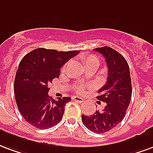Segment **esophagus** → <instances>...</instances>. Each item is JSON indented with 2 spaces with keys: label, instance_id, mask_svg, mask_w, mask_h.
<instances>
[{
  "label": "esophagus",
  "instance_id": "obj_1",
  "mask_svg": "<svg viewBox=\"0 0 153 153\" xmlns=\"http://www.w3.org/2000/svg\"><path fill=\"white\" fill-rule=\"evenodd\" d=\"M72 100H74V101H76V102H79V103L84 102V100H83L82 98H81V97H78V96L72 97Z\"/></svg>",
  "mask_w": 153,
  "mask_h": 153
}]
</instances>
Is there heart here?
<instances>
[{"instance_id":"obj_1","label":"heart","mask_w":153,"mask_h":153,"mask_svg":"<svg viewBox=\"0 0 153 153\" xmlns=\"http://www.w3.org/2000/svg\"><path fill=\"white\" fill-rule=\"evenodd\" d=\"M81 61L84 64L85 68H87L89 67H91V66H95V67H99L100 66V59L97 58L96 56L94 55H92V54H90V55H84V56L81 57ZM66 67H67V64H66L64 67H63V70H65ZM90 88V85H76L74 88V90L78 92L79 94L84 93V91L86 89H89Z\"/></svg>"}]
</instances>
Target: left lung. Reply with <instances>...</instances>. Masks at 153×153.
<instances>
[{"instance_id": "1", "label": "left lung", "mask_w": 153, "mask_h": 153, "mask_svg": "<svg viewBox=\"0 0 153 153\" xmlns=\"http://www.w3.org/2000/svg\"><path fill=\"white\" fill-rule=\"evenodd\" d=\"M105 58L108 69V81L99 90L97 99L105 102L104 108L93 115L81 116L85 126L94 133L102 134L113 129L126 116L130 104L132 85L130 68L121 53L108 46L96 48Z\"/></svg>"}]
</instances>
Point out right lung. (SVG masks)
I'll return each mask as SVG.
<instances>
[{"mask_svg": "<svg viewBox=\"0 0 153 153\" xmlns=\"http://www.w3.org/2000/svg\"><path fill=\"white\" fill-rule=\"evenodd\" d=\"M78 51H58L38 48L23 57L14 79V94L20 113L29 124L45 130L56 126L63 118L71 98L58 100L48 95L49 85L58 78L60 68Z\"/></svg>", "mask_w": 153, "mask_h": 153, "instance_id": "right-lung-1", "label": "right lung"}]
</instances>
